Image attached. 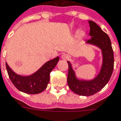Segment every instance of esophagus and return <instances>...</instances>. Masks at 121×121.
<instances>
[{"label": "esophagus", "mask_w": 121, "mask_h": 121, "mask_svg": "<svg viewBox=\"0 0 121 121\" xmlns=\"http://www.w3.org/2000/svg\"><path fill=\"white\" fill-rule=\"evenodd\" d=\"M61 58L62 60H69L70 58V56L67 54H63L61 56Z\"/></svg>", "instance_id": "34e87169"}]
</instances>
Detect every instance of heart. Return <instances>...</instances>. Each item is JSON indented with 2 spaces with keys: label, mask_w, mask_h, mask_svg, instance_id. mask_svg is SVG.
<instances>
[{
  "label": "heart",
  "mask_w": 121,
  "mask_h": 121,
  "mask_svg": "<svg viewBox=\"0 0 121 121\" xmlns=\"http://www.w3.org/2000/svg\"><path fill=\"white\" fill-rule=\"evenodd\" d=\"M78 35L79 36H83L85 35V32L83 31H79L78 33Z\"/></svg>",
  "instance_id": "obj_1"
}]
</instances>
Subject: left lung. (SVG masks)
Instances as JSON below:
<instances>
[{
    "instance_id": "obj_1",
    "label": "left lung",
    "mask_w": 121,
    "mask_h": 121,
    "mask_svg": "<svg viewBox=\"0 0 121 121\" xmlns=\"http://www.w3.org/2000/svg\"><path fill=\"white\" fill-rule=\"evenodd\" d=\"M90 25V40L86 41L87 44L94 45L101 51L102 64L96 76L90 80L78 78L69 61L67 83L70 90L79 95L89 96L98 92L108 83L113 70V51L110 39L108 35L93 21L88 20Z\"/></svg>"
}]
</instances>
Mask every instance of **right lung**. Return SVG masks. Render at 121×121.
<instances>
[{
    "instance_id": "obj_1",
    "label": "right lung",
    "mask_w": 121,
    "mask_h": 121,
    "mask_svg": "<svg viewBox=\"0 0 121 121\" xmlns=\"http://www.w3.org/2000/svg\"><path fill=\"white\" fill-rule=\"evenodd\" d=\"M59 60V56H57L48 61L38 70L29 76L17 74L9 67L7 63L6 67L11 81L18 90L29 94H36L47 88L50 80V73L56 67Z\"/></svg>"
}]
</instances>
